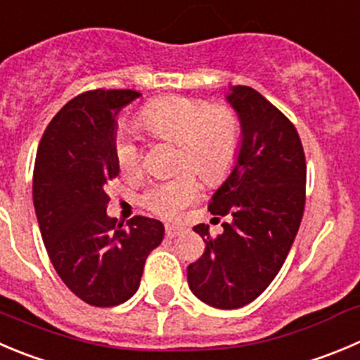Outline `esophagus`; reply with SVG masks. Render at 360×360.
<instances>
[{
	"label": "esophagus",
	"mask_w": 360,
	"mask_h": 360,
	"mask_svg": "<svg viewBox=\"0 0 360 360\" xmlns=\"http://www.w3.org/2000/svg\"><path fill=\"white\" fill-rule=\"evenodd\" d=\"M184 233V228H180V226L176 224H166V235L169 238H174L178 237V235Z\"/></svg>",
	"instance_id": "1"
}]
</instances>
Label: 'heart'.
I'll list each match as a JSON object with an SVG mask.
<instances>
[{"instance_id": "b5f03b06", "label": "heart", "mask_w": 360, "mask_h": 360, "mask_svg": "<svg viewBox=\"0 0 360 360\" xmlns=\"http://www.w3.org/2000/svg\"><path fill=\"white\" fill-rule=\"evenodd\" d=\"M139 123L157 139L176 143V166L167 178L155 180L141 194V205L159 217H176L200 196L197 171L207 184L228 178L238 159L242 123L237 111L205 98L169 95L148 102L138 115ZM141 146L127 129L115 138V159L120 169L134 173L141 167Z\"/></svg>"}]
</instances>
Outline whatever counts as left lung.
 Returning <instances> with one entry per match:
<instances>
[{"mask_svg": "<svg viewBox=\"0 0 360 360\" xmlns=\"http://www.w3.org/2000/svg\"><path fill=\"white\" fill-rule=\"evenodd\" d=\"M228 102L242 122L237 164L208 210L228 217L210 237L194 226L205 252L187 266L194 295L219 309H237L262 295L292 249L306 207V155L295 125L262 94L231 88Z\"/></svg>", "mask_w": 360, "mask_h": 360, "instance_id": "obj_1", "label": "left lung"}]
</instances>
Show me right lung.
Segmentation results:
<instances>
[{
  "label": "right lung",
  "instance_id": "add662e5",
  "mask_svg": "<svg viewBox=\"0 0 360 360\" xmlns=\"http://www.w3.org/2000/svg\"><path fill=\"white\" fill-rule=\"evenodd\" d=\"M139 97L132 90H90L51 120L33 169V203L47 255L83 302L112 307L139 288L150 252L162 242L157 219L108 217L104 187L118 176L115 116Z\"/></svg>",
  "mask_w": 360,
  "mask_h": 360
}]
</instances>
